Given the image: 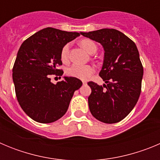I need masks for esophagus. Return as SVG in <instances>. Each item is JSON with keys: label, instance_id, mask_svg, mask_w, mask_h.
<instances>
[{"label": "esophagus", "instance_id": "esophagus-1", "mask_svg": "<svg viewBox=\"0 0 160 160\" xmlns=\"http://www.w3.org/2000/svg\"><path fill=\"white\" fill-rule=\"evenodd\" d=\"M82 83H83V85L87 84V81H83V82H82Z\"/></svg>", "mask_w": 160, "mask_h": 160}]
</instances>
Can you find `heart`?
<instances>
[{"label":"heart","instance_id":"heart-1","mask_svg":"<svg viewBox=\"0 0 160 160\" xmlns=\"http://www.w3.org/2000/svg\"><path fill=\"white\" fill-rule=\"evenodd\" d=\"M80 46L84 48L89 53H94L97 50L96 44L90 39L84 38L79 42ZM69 50H70V44H66L61 50V58L63 62H67L69 58ZM94 73V66L90 65H78L73 64L67 68L66 73L68 76L76 78L86 80Z\"/></svg>","mask_w":160,"mask_h":160}]
</instances>
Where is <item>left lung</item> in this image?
I'll list each match as a JSON object with an SVG mask.
<instances>
[{
    "label": "left lung",
    "instance_id": "left-lung-1",
    "mask_svg": "<svg viewBox=\"0 0 160 160\" xmlns=\"http://www.w3.org/2000/svg\"><path fill=\"white\" fill-rule=\"evenodd\" d=\"M81 34L101 43L105 50L99 76L107 84L88 82L91 88L88 98L90 112L105 123L120 122L135 107L141 93L143 67L136 45L114 29Z\"/></svg>",
    "mask_w": 160,
    "mask_h": 160
}]
</instances>
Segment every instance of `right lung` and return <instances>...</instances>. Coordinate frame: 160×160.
Masks as SVG:
<instances>
[{
  "mask_svg": "<svg viewBox=\"0 0 160 160\" xmlns=\"http://www.w3.org/2000/svg\"><path fill=\"white\" fill-rule=\"evenodd\" d=\"M79 35L48 27L24 41L18 50L12 67L15 92L22 110L36 122L49 123L62 118L74 91L82 85L73 77H65L56 85L50 82L52 74H63L58 69L62 65V47Z\"/></svg>",
  "mask_w": 160,
  "mask_h": 160,
  "instance_id": "1",
  "label": "right lung"
}]
</instances>
